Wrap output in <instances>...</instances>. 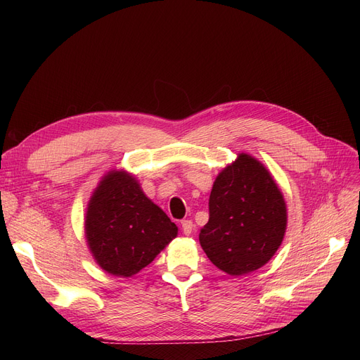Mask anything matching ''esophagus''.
Returning <instances> with one entry per match:
<instances>
[{
	"label": "esophagus",
	"instance_id": "1",
	"mask_svg": "<svg viewBox=\"0 0 360 360\" xmlns=\"http://www.w3.org/2000/svg\"><path fill=\"white\" fill-rule=\"evenodd\" d=\"M181 226H182V232H184L185 235H191L193 228H194V224H193L191 220H182V221H181Z\"/></svg>",
	"mask_w": 360,
	"mask_h": 360
}]
</instances>
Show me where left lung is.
I'll list each match as a JSON object with an SVG mask.
<instances>
[{
  "label": "left lung",
  "mask_w": 360,
  "mask_h": 360,
  "mask_svg": "<svg viewBox=\"0 0 360 360\" xmlns=\"http://www.w3.org/2000/svg\"><path fill=\"white\" fill-rule=\"evenodd\" d=\"M209 213L200 243L214 266L231 276L267 264L286 232L285 198L269 170L245 153L216 178Z\"/></svg>",
  "instance_id": "8db88e82"
}]
</instances>
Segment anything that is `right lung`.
Returning a JSON list of instances; mask_svg holds the SVG:
<instances>
[{
    "label": "right lung",
    "instance_id": "add662e5",
    "mask_svg": "<svg viewBox=\"0 0 360 360\" xmlns=\"http://www.w3.org/2000/svg\"><path fill=\"white\" fill-rule=\"evenodd\" d=\"M176 233V224L125 172L112 170L90 198L86 238L94 259L109 274L139 273Z\"/></svg>",
    "mask_w": 360,
    "mask_h": 360
}]
</instances>
